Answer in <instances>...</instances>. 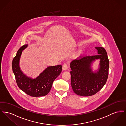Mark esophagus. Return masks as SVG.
<instances>
[{
    "label": "esophagus",
    "mask_w": 126,
    "mask_h": 126,
    "mask_svg": "<svg viewBox=\"0 0 126 126\" xmlns=\"http://www.w3.org/2000/svg\"><path fill=\"white\" fill-rule=\"evenodd\" d=\"M62 69L63 70H66L68 69V66H67L66 64H64L63 65V67H62Z\"/></svg>",
    "instance_id": "obj_1"
}]
</instances>
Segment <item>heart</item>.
<instances>
[{
  "instance_id": "obj_1",
  "label": "heart",
  "mask_w": 126,
  "mask_h": 126,
  "mask_svg": "<svg viewBox=\"0 0 126 126\" xmlns=\"http://www.w3.org/2000/svg\"><path fill=\"white\" fill-rule=\"evenodd\" d=\"M81 51H79V53H81Z\"/></svg>"
}]
</instances>
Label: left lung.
<instances>
[{"instance_id":"1","label":"left lung","mask_w":126,"mask_h":126,"mask_svg":"<svg viewBox=\"0 0 126 126\" xmlns=\"http://www.w3.org/2000/svg\"><path fill=\"white\" fill-rule=\"evenodd\" d=\"M98 55L85 56L76 59L70 63L71 85L76 94L82 96H91L101 90L106 83L109 75V60L104 48L96 47ZM99 59L97 70L92 71V63Z\"/></svg>"}]
</instances>
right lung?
Instances as JSON below:
<instances>
[{
  "mask_svg": "<svg viewBox=\"0 0 126 126\" xmlns=\"http://www.w3.org/2000/svg\"><path fill=\"white\" fill-rule=\"evenodd\" d=\"M25 44L18 50L13 59L12 68L18 87L27 94L33 97L46 95L50 92L54 80L62 72L61 65L48 66L40 75L33 79L27 76L20 69L19 61L22 51L28 47Z\"/></svg>",
  "mask_w": 126,
  "mask_h": 126,
  "instance_id": "obj_1",
  "label": "right lung"
}]
</instances>
